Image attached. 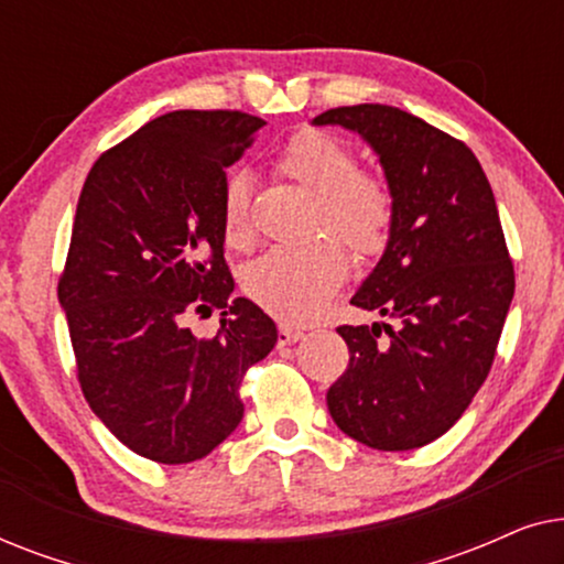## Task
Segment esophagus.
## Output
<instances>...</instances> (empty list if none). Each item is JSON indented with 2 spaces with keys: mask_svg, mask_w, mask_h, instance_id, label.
Instances as JSON below:
<instances>
[{
  "mask_svg": "<svg viewBox=\"0 0 564 564\" xmlns=\"http://www.w3.org/2000/svg\"><path fill=\"white\" fill-rule=\"evenodd\" d=\"M303 338V330L290 326V323H280V346H290Z\"/></svg>",
  "mask_w": 564,
  "mask_h": 564,
  "instance_id": "obj_1",
  "label": "esophagus"
}]
</instances>
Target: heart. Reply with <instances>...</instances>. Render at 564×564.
<instances>
[{"label": "heart", "instance_id": "heart-1", "mask_svg": "<svg viewBox=\"0 0 564 564\" xmlns=\"http://www.w3.org/2000/svg\"><path fill=\"white\" fill-rule=\"evenodd\" d=\"M284 180L315 197L313 230L307 243L274 249L243 269V292L264 311L288 321H307L349 276V253L375 257L390 241L395 197L380 176L359 172V156L328 130L305 128L274 156ZM343 238L328 237L322 230ZM220 230L230 249L249 243V192L243 174L228 176L220 195Z\"/></svg>", "mask_w": 564, "mask_h": 564}]
</instances>
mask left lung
Returning <instances> with one entry per match:
<instances>
[{
    "label": "left lung",
    "mask_w": 564,
    "mask_h": 564,
    "mask_svg": "<svg viewBox=\"0 0 564 564\" xmlns=\"http://www.w3.org/2000/svg\"><path fill=\"white\" fill-rule=\"evenodd\" d=\"M313 122L357 130L395 197L388 249L351 297L392 323L336 328L349 367L328 388L330 419L372 449H419L462 419L496 359L516 288L496 197L459 138L398 107Z\"/></svg>",
    "instance_id": "obj_1"
}]
</instances>
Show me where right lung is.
Wrapping results in <instances>:
<instances>
[{"label":"right lung","mask_w":564,"mask_h":564,"mask_svg":"<svg viewBox=\"0 0 564 564\" xmlns=\"http://www.w3.org/2000/svg\"><path fill=\"white\" fill-rule=\"evenodd\" d=\"M264 120L174 110L95 161L76 205L58 300L76 377L99 421L161 465L210 454L243 419L246 369L274 349V321L236 297L223 257L226 169ZM221 311L197 339L189 314Z\"/></svg>","instance_id":"obj_1"}]
</instances>
